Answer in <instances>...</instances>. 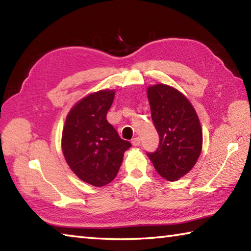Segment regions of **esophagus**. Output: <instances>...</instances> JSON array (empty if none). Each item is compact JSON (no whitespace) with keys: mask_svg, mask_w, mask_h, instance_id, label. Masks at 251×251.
<instances>
[{"mask_svg":"<svg viewBox=\"0 0 251 251\" xmlns=\"http://www.w3.org/2000/svg\"><path fill=\"white\" fill-rule=\"evenodd\" d=\"M131 144H133L134 146H139L141 145V138L139 137H135L131 139Z\"/></svg>","mask_w":251,"mask_h":251,"instance_id":"1","label":"esophagus"}]
</instances>
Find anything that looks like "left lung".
Here are the masks:
<instances>
[{
	"mask_svg": "<svg viewBox=\"0 0 251 251\" xmlns=\"http://www.w3.org/2000/svg\"><path fill=\"white\" fill-rule=\"evenodd\" d=\"M151 120L159 136V145L147 152L156 172L175 181L196 164L202 146V131L193 105L168 85L148 87Z\"/></svg>",
	"mask_w": 251,
	"mask_h": 251,
	"instance_id": "8db88e82",
	"label": "left lung"
}]
</instances>
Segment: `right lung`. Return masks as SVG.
<instances>
[{
	"instance_id": "obj_1",
	"label": "right lung",
	"mask_w": 251,
	"mask_h": 251,
	"mask_svg": "<svg viewBox=\"0 0 251 251\" xmlns=\"http://www.w3.org/2000/svg\"><path fill=\"white\" fill-rule=\"evenodd\" d=\"M114 96V91H100L84 97L71 109L63 129L62 150L70 168L96 187L116 177L131 146L106 120Z\"/></svg>"
}]
</instances>
